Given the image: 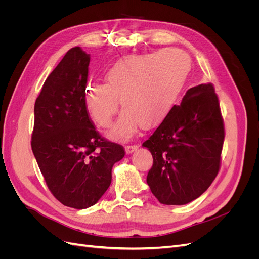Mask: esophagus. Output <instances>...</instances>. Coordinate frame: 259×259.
I'll return each mask as SVG.
<instances>
[{"label":"esophagus","instance_id":"obj_1","mask_svg":"<svg viewBox=\"0 0 259 259\" xmlns=\"http://www.w3.org/2000/svg\"><path fill=\"white\" fill-rule=\"evenodd\" d=\"M137 148H138L137 145H127L125 146V151H126L127 154H130L132 152H134L135 150H137Z\"/></svg>","mask_w":259,"mask_h":259}]
</instances>
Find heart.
Here are the masks:
<instances>
[{"instance_id":"b5f03b06","label":"heart","mask_w":259,"mask_h":259,"mask_svg":"<svg viewBox=\"0 0 259 259\" xmlns=\"http://www.w3.org/2000/svg\"><path fill=\"white\" fill-rule=\"evenodd\" d=\"M191 69V59L178 49L160 50L124 57L108 70L106 83L86 86V109L100 126H106L119 107H124L109 134L122 137L137 123L148 128L160 123L174 107Z\"/></svg>"}]
</instances>
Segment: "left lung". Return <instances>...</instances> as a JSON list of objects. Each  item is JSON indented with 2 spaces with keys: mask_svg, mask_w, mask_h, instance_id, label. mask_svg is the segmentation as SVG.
<instances>
[{
  "mask_svg": "<svg viewBox=\"0 0 259 259\" xmlns=\"http://www.w3.org/2000/svg\"><path fill=\"white\" fill-rule=\"evenodd\" d=\"M224 138L213 84L188 90L143 144L153 158L147 184L159 202L184 205L205 192L221 167Z\"/></svg>",
  "mask_w": 259,
  "mask_h": 259,
  "instance_id": "left-lung-1",
  "label": "left lung"
}]
</instances>
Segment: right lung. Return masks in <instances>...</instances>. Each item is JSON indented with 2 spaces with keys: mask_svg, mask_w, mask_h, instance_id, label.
Instances as JSON below:
<instances>
[{
  "mask_svg": "<svg viewBox=\"0 0 259 259\" xmlns=\"http://www.w3.org/2000/svg\"><path fill=\"white\" fill-rule=\"evenodd\" d=\"M90 54L69 50L44 82L34 105L31 147L50 191L62 204H96L111 184L124 148L101 137L84 103Z\"/></svg>",
  "mask_w": 259,
  "mask_h": 259,
  "instance_id": "1",
  "label": "right lung"
}]
</instances>
